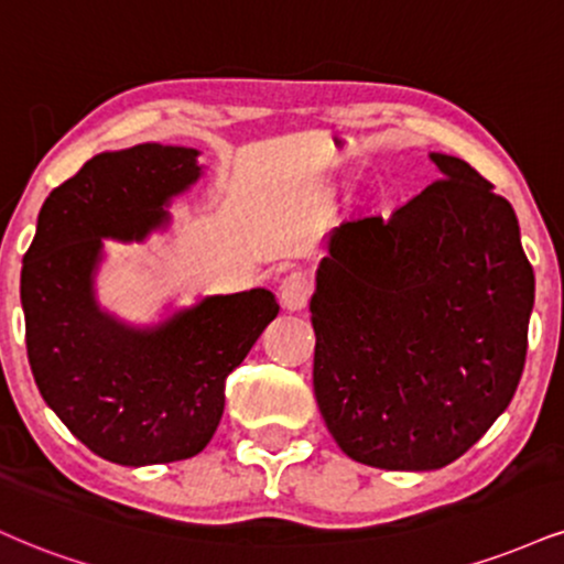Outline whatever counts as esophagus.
I'll list each match as a JSON object with an SVG mask.
<instances>
[{"label": "esophagus", "mask_w": 564, "mask_h": 564, "mask_svg": "<svg viewBox=\"0 0 564 564\" xmlns=\"http://www.w3.org/2000/svg\"><path fill=\"white\" fill-rule=\"evenodd\" d=\"M312 296V278L302 270H294L281 281V302L286 310L307 307Z\"/></svg>", "instance_id": "34e87169"}]
</instances>
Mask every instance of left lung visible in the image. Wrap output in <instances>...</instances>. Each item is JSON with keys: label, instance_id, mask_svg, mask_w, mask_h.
Here are the masks:
<instances>
[{"label": "left lung", "instance_id": "1", "mask_svg": "<svg viewBox=\"0 0 564 564\" xmlns=\"http://www.w3.org/2000/svg\"><path fill=\"white\" fill-rule=\"evenodd\" d=\"M436 178L391 217L330 230L312 296V386L347 457L438 470L507 410L528 351L533 268L514 209L478 171Z\"/></svg>", "mask_w": 564, "mask_h": 564}]
</instances>
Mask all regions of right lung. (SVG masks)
Instances as JSON below:
<instances>
[{
  "label": "right lung",
  "mask_w": 564,
  "mask_h": 564,
  "mask_svg": "<svg viewBox=\"0 0 564 564\" xmlns=\"http://www.w3.org/2000/svg\"><path fill=\"white\" fill-rule=\"evenodd\" d=\"M196 152H105L46 196L23 257L25 349L44 402L101 459L162 465L199 454L226 406L228 376L278 315L270 291L209 296L158 330L101 315L91 270L101 239H144L162 205L199 178Z\"/></svg>",
  "instance_id": "right-lung-1"
}]
</instances>
